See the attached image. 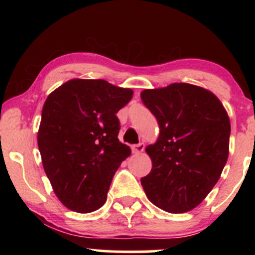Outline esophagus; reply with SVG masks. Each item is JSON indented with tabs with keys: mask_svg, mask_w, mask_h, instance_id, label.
<instances>
[{
	"mask_svg": "<svg viewBox=\"0 0 255 255\" xmlns=\"http://www.w3.org/2000/svg\"><path fill=\"white\" fill-rule=\"evenodd\" d=\"M145 150V145L144 144H137V145H133L131 146V151L134 153H141Z\"/></svg>",
	"mask_w": 255,
	"mask_h": 255,
	"instance_id": "34e87169",
	"label": "esophagus"
}]
</instances>
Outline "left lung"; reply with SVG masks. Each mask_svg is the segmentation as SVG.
Masks as SVG:
<instances>
[{"label": "left lung", "mask_w": 255, "mask_h": 255, "mask_svg": "<svg viewBox=\"0 0 255 255\" xmlns=\"http://www.w3.org/2000/svg\"><path fill=\"white\" fill-rule=\"evenodd\" d=\"M142 103L159 135L146 147L152 169L141 178L146 197L170 213L197 207L221 177L229 156L230 120L211 91L186 83L144 90Z\"/></svg>", "instance_id": "1"}]
</instances>
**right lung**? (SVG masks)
<instances>
[{
  "label": "right lung",
  "mask_w": 255,
  "mask_h": 255,
  "mask_svg": "<svg viewBox=\"0 0 255 255\" xmlns=\"http://www.w3.org/2000/svg\"><path fill=\"white\" fill-rule=\"evenodd\" d=\"M131 97L130 89L103 79H72L46 98L38 148L55 194L72 211L101 209L116 170L130 156L118 137L116 114Z\"/></svg>",
  "instance_id": "add662e5"
}]
</instances>
